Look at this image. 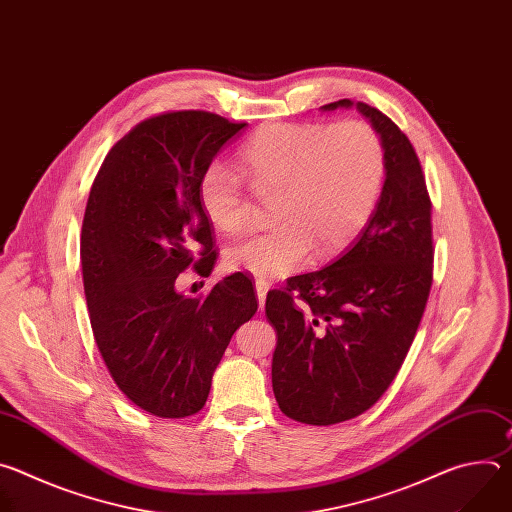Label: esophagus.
<instances>
[{"instance_id":"obj_1","label":"esophagus","mask_w":512,"mask_h":512,"mask_svg":"<svg viewBox=\"0 0 512 512\" xmlns=\"http://www.w3.org/2000/svg\"><path fill=\"white\" fill-rule=\"evenodd\" d=\"M267 289H269V285H267L265 281H257V283H255V291H257V300H259V308H261V310H263V306H265Z\"/></svg>"}]
</instances>
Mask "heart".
<instances>
[{
	"label": "heart",
	"instance_id": "heart-1",
	"mask_svg": "<svg viewBox=\"0 0 512 512\" xmlns=\"http://www.w3.org/2000/svg\"><path fill=\"white\" fill-rule=\"evenodd\" d=\"M255 192L271 200L275 227L245 235L225 249V265L259 279L342 251L371 218L385 180V148L364 121L336 125L273 123L241 154ZM202 212L221 231L249 221L251 200L241 180L210 164L198 186Z\"/></svg>",
	"mask_w": 512,
	"mask_h": 512
}]
</instances>
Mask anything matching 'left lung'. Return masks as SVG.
<instances>
[{"mask_svg": "<svg viewBox=\"0 0 512 512\" xmlns=\"http://www.w3.org/2000/svg\"><path fill=\"white\" fill-rule=\"evenodd\" d=\"M350 99L322 109H350ZM385 148V184L369 223L318 271L267 294L277 332L271 383L279 409L334 425L371 409L389 389L421 322L431 279V200L407 135L379 109L356 103Z\"/></svg>", "mask_w": 512, "mask_h": 512, "instance_id": "8db88e82", "label": "left lung"}]
</instances>
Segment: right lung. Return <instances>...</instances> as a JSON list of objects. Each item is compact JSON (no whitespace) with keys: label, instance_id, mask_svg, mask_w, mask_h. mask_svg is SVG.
<instances>
[{"label":"right lung","instance_id":"obj_1","mask_svg":"<svg viewBox=\"0 0 512 512\" xmlns=\"http://www.w3.org/2000/svg\"><path fill=\"white\" fill-rule=\"evenodd\" d=\"M245 127L206 111L145 119L113 145L89 194L81 263L93 336L115 385L156 417L204 407L235 330L259 306L243 273L204 298L176 289L188 267L206 277L214 267L198 186Z\"/></svg>","mask_w":512,"mask_h":512}]
</instances>
